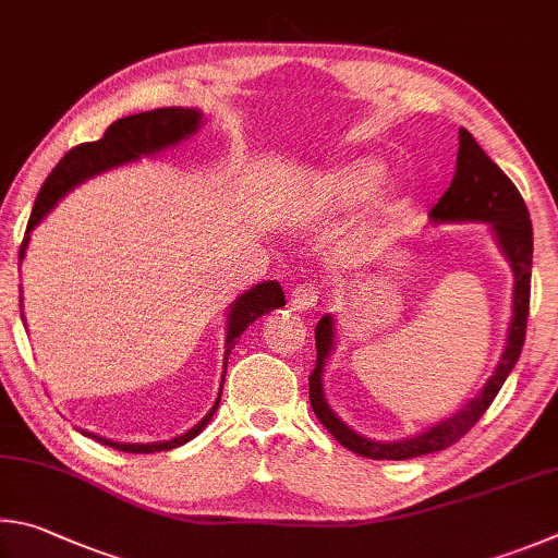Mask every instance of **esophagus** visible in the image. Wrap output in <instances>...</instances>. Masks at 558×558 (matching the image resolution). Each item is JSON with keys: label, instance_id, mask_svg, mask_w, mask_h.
<instances>
[{"label": "esophagus", "instance_id": "obj_1", "mask_svg": "<svg viewBox=\"0 0 558 558\" xmlns=\"http://www.w3.org/2000/svg\"><path fill=\"white\" fill-rule=\"evenodd\" d=\"M318 287L314 284V281H304V284H296L294 289H291V306H294L296 311H308L316 306L318 301Z\"/></svg>", "mask_w": 558, "mask_h": 558}]
</instances>
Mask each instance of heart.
I'll list each match as a JSON object with an SVG mask.
<instances>
[{"label": "heart", "mask_w": 558, "mask_h": 558, "mask_svg": "<svg viewBox=\"0 0 558 558\" xmlns=\"http://www.w3.org/2000/svg\"><path fill=\"white\" fill-rule=\"evenodd\" d=\"M385 181V166L373 159H357L330 175L328 193L340 205L365 201Z\"/></svg>", "instance_id": "heart-1"}]
</instances>
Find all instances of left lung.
Returning a JSON list of instances; mask_svg holds the SVG:
<instances>
[{"mask_svg": "<svg viewBox=\"0 0 558 558\" xmlns=\"http://www.w3.org/2000/svg\"><path fill=\"white\" fill-rule=\"evenodd\" d=\"M434 220H477L490 222L493 230L500 240L507 259L514 271V294H512V324L507 333V345L495 367V375L487 379L483 392L477 395L463 412L446 418L444 424L428 428L422 436L407 438L397 444H377L369 438L355 434L340 418L330 412L324 387H320V375H324L328 353L333 350V318L324 316L316 326V367L308 377V397L311 409L318 416L330 434L336 436L340 446L357 456L373 458V461H404V458H416L424 453L444 451L453 446L481 422V416L493 404V399L500 392L507 375L512 373L517 360H520L524 336H526V316H530V289H532V220L526 210L524 198L517 191V185L507 179V173L487 156L481 144L473 140V134L463 130L458 132V159L456 173L448 191L438 198L432 208Z\"/></svg>", "mask_w": 558, "mask_h": 558, "instance_id": "obj_1", "label": "left lung"}]
</instances>
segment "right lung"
Here are the masks:
<instances>
[{
	"mask_svg": "<svg viewBox=\"0 0 558 558\" xmlns=\"http://www.w3.org/2000/svg\"><path fill=\"white\" fill-rule=\"evenodd\" d=\"M201 122V112L198 110H185V107H161V110H151V112H142V114H130L122 117V120L112 122L107 126V132L102 134V140L97 142H85L73 146L61 161H58L56 169L48 173L46 183L41 185V191L36 195L32 218H28L26 225V238L19 247V259L24 257L26 252V240L28 232L34 230V225L53 208L56 201L61 198L63 193L73 189L75 183H81L90 175L100 173L105 169H112V166H120L124 161L140 159L142 154H154L166 149L169 144L181 142L183 136H189L191 132L198 130ZM284 291H281L279 281H264V284L252 287L247 294H242L230 311V320H228V340H225V367H228V355L232 353L234 343L242 336V330L247 328L252 320H257L259 316L269 314V311L284 306ZM225 379V373H222ZM220 395H222V385H220ZM220 395L215 399V404L210 409V414L203 418L198 426H193L189 434H183L173 441H163V444H114L107 441V438L93 436L97 444H105L110 448H117V451L124 453H156V451H169V448L181 446L185 441H191L193 436H198L205 424L210 422V416L218 409Z\"/></svg>",
	"mask_w": 558,
	"mask_h": 558,
	"instance_id": "1",
	"label": "right lung"
}]
</instances>
